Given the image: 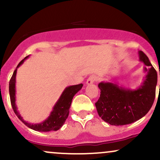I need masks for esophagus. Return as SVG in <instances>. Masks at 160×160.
Segmentation results:
<instances>
[{
    "label": "esophagus",
    "instance_id": "obj_1",
    "mask_svg": "<svg viewBox=\"0 0 160 160\" xmlns=\"http://www.w3.org/2000/svg\"><path fill=\"white\" fill-rule=\"evenodd\" d=\"M95 80H96V77L90 76L87 79V80H86V84H87V85H91V84H92Z\"/></svg>",
    "mask_w": 160,
    "mask_h": 160
}]
</instances>
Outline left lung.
I'll return each instance as SVG.
<instances>
[{"label": "left lung", "instance_id": "obj_1", "mask_svg": "<svg viewBox=\"0 0 160 160\" xmlns=\"http://www.w3.org/2000/svg\"><path fill=\"white\" fill-rule=\"evenodd\" d=\"M138 56L139 61L146 65L144 67L146 75L136 89L125 87L113 79L98 83L101 95L95 107L99 117L112 126H123L140 120L153 104L157 84V71L142 51H138Z\"/></svg>", "mask_w": 160, "mask_h": 160}]
</instances>
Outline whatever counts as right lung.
Listing matches in <instances>:
<instances>
[{
	"label": "right lung",
	"mask_w": 160,
	"mask_h": 160,
	"mask_svg": "<svg viewBox=\"0 0 160 160\" xmlns=\"http://www.w3.org/2000/svg\"><path fill=\"white\" fill-rule=\"evenodd\" d=\"M29 56L25 57L24 59L19 62V65H17L15 71H14L13 74L10 80L9 83V92H10V102L12 104V109H13L14 113L17 116L18 118L22 122H23L28 127L32 128L34 131L38 132H49V131H57L62 128L64 123L65 122L66 119L68 118L69 114V109L71 107L72 99L75 95L78 93L80 89H82V84H78V85L69 86L66 87L64 91L62 92V95H60L59 98L53 106L52 111L50 114L45 120H43L40 123H31V122H26L24 120L21 114L18 111L17 106L16 104V72H17V68L21 66L24 63L25 59L28 58Z\"/></svg>",
	"instance_id": "obj_1"
}]
</instances>
